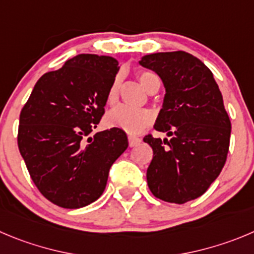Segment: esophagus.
Instances as JSON below:
<instances>
[{"instance_id":"1","label":"esophagus","mask_w":254,"mask_h":254,"mask_svg":"<svg viewBox=\"0 0 254 254\" xmlns=\"http://www.w3.org/2000/svg\"><path fill=\"white\" fill-rule=\"evenodd\" d=\"M141 143V139L138 138V136H134V135H129V145L131 146H136Z\"/></svg>"}]
</instances>
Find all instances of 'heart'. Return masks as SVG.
<instances>
[{
  "mask_svg": "<svg viewBox=\"0 0 254 254\" xmlns=\"http://www.w3.org/2000/svg\"><path fill=\"white\" fill-rule=\"evenodd\" d=\"M154 77L156 76L153 75V73L141 72L139 75V81H140L141 86L146 90ZM119 86L120 80L119 76H118L111 82L110 87L108 90V95H106V100H108V104H110V105H114L118 101ZM105 122L110 127H118V129L124 130V131L129 132V134H138V132L143 131L146 127L151 124V122H153V114L149 110H146V109H136L120 105L116 106L111 111H109L105 118Z\"/></svg>",
  "mask_w": 254,
  "mask_h": 254,
  "instance_id": "obj_1",
  "label": "heart"
}]
</instances>
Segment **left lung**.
Masks as SVG:
<instances>
[{"label":"left lung","mask_w":254,"mask_h":254,"mask_svg":"<svg viewBox=\"0 0 254 254\" xmlns=\"http://www.w3.org/2000/svg\"><path fill=\"white\" fill-rule=\"evenodd\" d=\"M165 87L154 129L170 139L146 135L153 159L146 170L149 189L164 202L184 204L207 191L224 167L231 120L213 73L184 51L158 52L141 58Z\"/></svg>","instance_id":"obj_1"}]
</instances>
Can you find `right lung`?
I'll list each match as a JSON object with an SVG mask.
<instances>
[{"label":"right lung","instance_id":"obj_1","mask_svg":"<svg viewBox=\"0 0 254 254\" xmlns=\"http://www.w3.org/2000/svg\"><path fill=\"white\" fill-rule=\"evenodd\" d=\"M111 56L80 54L42 75L20 114L17 143L35 186L50 202L76 209L105 190L109 170L127 150L124 130L90 136L119 71Z\"/></svg>","mask_w":254,"mask_h":254}]
</instances>
